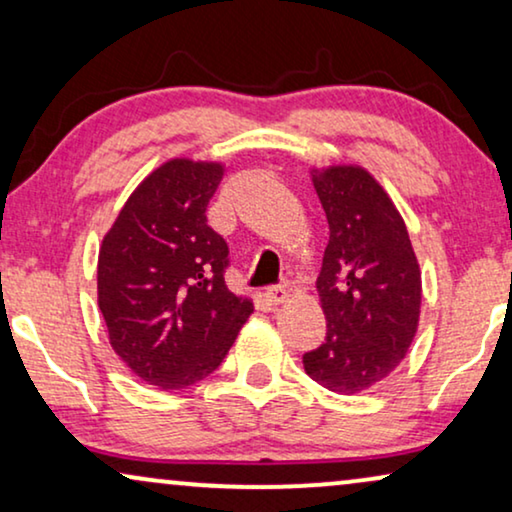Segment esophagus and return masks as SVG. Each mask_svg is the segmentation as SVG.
Segmentation results:
<instances>
[{
	"label": "esophagus",
	"instance_id": "1",
	"mask_svg": "<svg viewBox=\"0 0 512 512\" xmlns=\"http://www.w3.org/2000/svg\"><path fill=\"white\" fill-rule=\"evenodd\" d=\"M291 296V286L289 284H277V286H270L268 291H265V298L270 300L272 305H279V303H284L286 298Z\"/></svg>",
	"mask_w": 512,
	"mask_h": 512
}]
</instances>
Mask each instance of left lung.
I'll return each mask as SVG.
<instances>
[{"label": "left lung", "instance_id": "left-lung-1", "mask_svg": "<svg viewBox=\"0 0 512 512\" xmlns=\"http://www.w3.org/2000/svg\"><path fill=\"white\" fill-rule=\"evenodd\" d=\"M312 181L331 230L317 279L326 338L303 366L321 387L359 394L408 354L422 272L401 214L363 167H328Z\"/></svg>", "mask_w": 512, "mask_h": 512}]
</instances>
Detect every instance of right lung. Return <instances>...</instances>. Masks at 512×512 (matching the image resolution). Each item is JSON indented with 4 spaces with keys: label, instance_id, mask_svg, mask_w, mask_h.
<instances>
[{
    "label": "right lung",
    "instance_id": "add662e5",
    "mask_svg": "<svg viewBox=\"0 0 512 512\" xmlns=\"http://www.w3.org/2000/svg\"><path fill=\"white\" fill-rule=\"evenodd\" d=\"M223 165L153 170L104 235L97 303L109 342L146 384L186 389L214 373L254 305L226 286L228 244L207 223Z\"/></svg>",
    "mask_w": 512,
    "mask_h": 512
}]
</instances>
